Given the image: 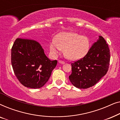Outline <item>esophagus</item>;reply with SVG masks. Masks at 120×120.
Segmentation results:
<instances>
[{
  "mask_svg": "<svg viewBox=\"0 0 120 120\" xmlns=\"http://www.w3.org/2000/svg\"><path fill=\"white\" fill-rule=\"evenodd\" d=\"M58 62H59V63L62 64H65V62H64V61H62V60H59Z\"/></svg>",
  "mask_w": 120,
  "mask_h": 120,
  "instance_id": "obj_1",
  "label": "esophagus"
}]
</instances>
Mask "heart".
Wrapping results in <instances>:
<instances>
[{
	"mask_svg": "<svg viewBox=\"0 0 120 120\" xmlns=\"http://www.w3.org/2000/svg\"><path fill=\"white\" fill-rule=\"evenodd\" d=\"M52 56L58 55L62 50L65 58L75 60L83 58L90 49L87 37L75 32H63L57 34L49 45Z\"/></svg>",
	"mask_w": 120,
	"mask_h": 120,
	"instance_id": "heart-1",
	"label": "heart"
}]
</instances>
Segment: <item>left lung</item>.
Returning <instances> with one entry per match:
<instances>
[{
  "label": "left lung",
  "instance_id": "obj_1",
  "mask_svg": "<svg viewBox=\"0 0 120 120\" xmlns=\"http://www.w3.org/2000/svg\"><path fill=\"white\" fill-rule=\"evenodd\" d=\"M110 59L108 45L101 36H99L86 55L71 63L69 80L74 86L80 89L94 86L107 73Z\"/></svg>",
  "mask_w": 120,
  "mask_h": 120
}]
</instances>
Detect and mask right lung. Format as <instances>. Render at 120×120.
I'll list each match as a JSON object with an SVG mask.
<instances>
[{
    "mask_svg": "<svg viewBox=\"0 0 120 120\" xmlns=\"http://www.w3.org/2000/svg\"><path fill=\"white\" fill-rule=\"evenodd\" d=\"M57 61L50 60L36 41L18 38L11 49V64L24 86L39 88L48 81Z\"/></svg>",
    "mask_w": 120,
    "mask_h": 120,
    "instance_id": "add662e5",
    "label": "right lung"
}]
</instances>
